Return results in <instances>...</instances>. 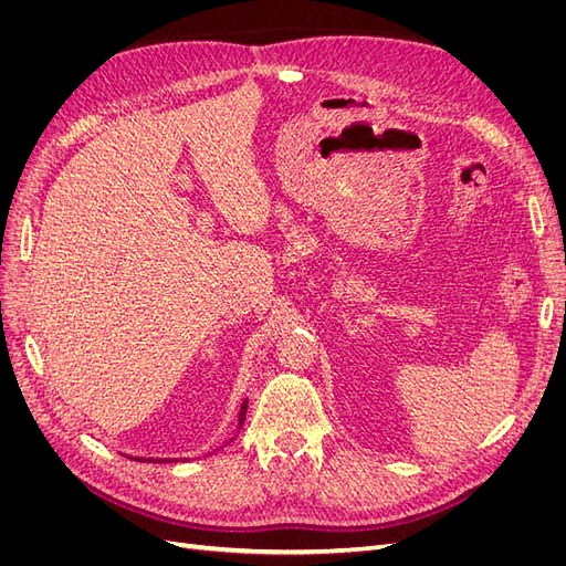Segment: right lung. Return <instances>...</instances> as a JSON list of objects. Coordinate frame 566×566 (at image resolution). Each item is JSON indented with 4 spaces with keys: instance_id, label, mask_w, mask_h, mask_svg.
Instances as JSON below:
<instances>
[{
    "instance_id": "1",
    "label": "right lung",
    "mask_w": 566,
    "mask_h": 566,
    "mask_svg": "<svg viewBox=\"0 0 566 566\" xmlns=\"http://www.w3.org/2000/svg\"><path fill=\"white\" fill-rule=\"evenodd\" d=\"M245 410H248V399L241 403V413H238V427H235V432L241 430L243 422H245ZM229 441H233V437H231ZM229 441H224V443H229ZM134 460H148V462H150V460H153V462H179L181 458H142V455H139V458H134ZM184 460H188V458H184Z\"/></svg>"
}]
</instances>
